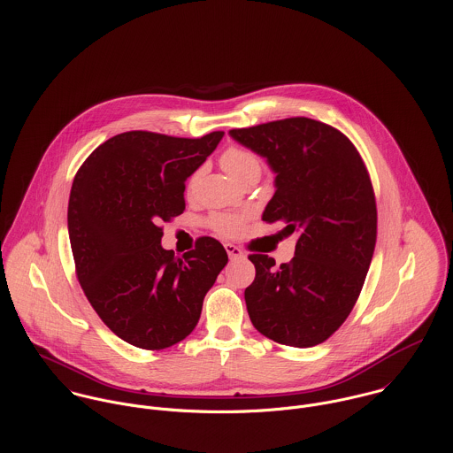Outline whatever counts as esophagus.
<instances>
[{
    "label": "esophagus",
    "mask_w": 453,
    "mask_h": 453,
    "mask_svg": "<svg viewBox=\"0 0 453 453\" xmlns=\"http://www.w3.org/2000/svg\"><path fill=\"white\" fill-rule=\"evenodd\" d=\"M225 250H226L230 259L244 258V251L234 244H225Z\"/></svg>",
    "instance_id": "1"
}]
</instances>
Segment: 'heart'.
<instances>
[{
	"label": "heart",
	"instance_id": "heart-1",
	"mask_svg": "<svg viewBox=\"0 0 453 453\" xmlns=\"http://www.w3.org/2000/svg\"><path fill=\"white\" fill-rule=\"evenodd\" d=\"M221 167L237 181L244 183L251 178H257L261 173V164H259L258 157L255 153H251L246 148H239V146H230L226 148L221 157H219ZM198 173H195L190 176L188 183H187V190L192 192L195 183H196ZM211 225L223 235H237L242 230L244 225V218L239 214H216L211 218Z\"/></svg>",
	"mask_w": 453,
	"mask_h": 453
}]
</instances>
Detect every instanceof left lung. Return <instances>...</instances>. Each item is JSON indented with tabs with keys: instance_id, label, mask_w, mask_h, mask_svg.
Returning a JSON list of instances; mask_svg holds the SVG:
<instances>
[{
	"instance_id": "8db88e82",
	"label": "left lung",
	"mask_w": 453,
	"mask_h": 453,
	"mask_svg": "<svg viewBox=\"0 0 453 453\" xmlns=\"http://www.w3.org/2000/svg\"><path fill=\"white\" fill-rule=\"evenodd\" d=\"M228 134L275 174L261 219L296 234L295 257L279 268L266 255L250 257L251 323L282 345L323 343L350 314L375 251L377 203L365 162L340 130L305 117Z\"/></svg>"
}]
</instances>
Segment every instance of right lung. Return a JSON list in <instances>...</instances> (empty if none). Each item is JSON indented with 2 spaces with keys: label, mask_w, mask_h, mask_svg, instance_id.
Returning <instances> with one entry per match:
<instances>
[{
  "label": "right lung",
  "mask_w": 453,
  "mask_h": 453,
  "mask_svg": "<svg viewBox=\"0 0 453 453\" xmlns=\"http://www.w3.org/2000/svg\"><path fill=\"white\" fill-rule=\"evenodd\" d=\"M223 135L130 130L97 146L74 176L67 232L78 280L103 323L134 347L158 350L187 338L228 263L211 237L183 257L160 244V223L185 211V181Z\"/></svg>",
  "instance_id": "add662e5"
}]
</instances>
